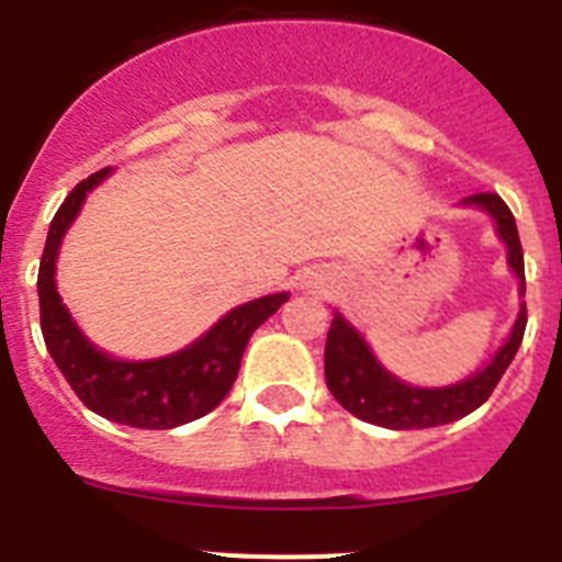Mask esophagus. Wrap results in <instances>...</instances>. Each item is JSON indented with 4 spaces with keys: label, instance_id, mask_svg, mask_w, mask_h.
<instances>
[{
    "label": "esophagus",
    "instance_id": "34e87169",
    "mask_svg": "<svg viewBox=\"0 0 562 562\" xmlns=\"http://www.w3.org/2000/svg\"><path fill=\"white\" fill-rule=\"evenodd\" d=\"M306 286H312V290H315V286H317V281H306Z\"/></svg>",
    "mask_w": 562,
    "mask_h": 562
}]
</instances>
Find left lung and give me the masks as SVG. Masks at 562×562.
Listing matches in <instances>:
<instances>
[{
	"instance_id": "left-lung-1",
	"label": "left lung",
	"mask_w": 562,
	"mask_h": 562,
	"mask_svg": "<svg viewBox=\"0 0 562 562\" xmlns=\"http://www.w3.org/2000/svg\"><path fill=\"white\" fill-rule=\"evenodd\" d=\"M461 205L486 213L493 220L498 238L504 241L506 265L518 278L520 292V310L513 329L484 369L459 382H450V385L422 389V385H411V382L391 374L376 360L362 331L342 312L335 310L329 337H326V385H329L331 396L357 419L391 430H422L448 425V422H456L481 408L504 376V371L509 369V362L518 355L526 329V278L515 216L498 193H475V196L461 200Z\"/></svg>"
}]
</instances>
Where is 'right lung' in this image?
Segmentation results:
<instances>
[{"label":"right lung","instance_id":"add662e5","mask_svg":"<svg viewBox=\"0 0 562 562\" xmlns=\"http://www.w3.org/2000/svg\"><path fill=\"white\" fill-rule=\"evenodd\" d=\"M112 171L114 168H103L78 182L49 222L38 267L42 335L53 362L89 411L128 428L171 430L211 414L225 400L236 382L247 340L290 301V292H272L233 306L205 335L171 355L126 360L103 351L83 335L58 295L56 265L64 236L78 220L83 202Z\"/></svg>","mask_w":562,"mask_h":562}]
</instances>
